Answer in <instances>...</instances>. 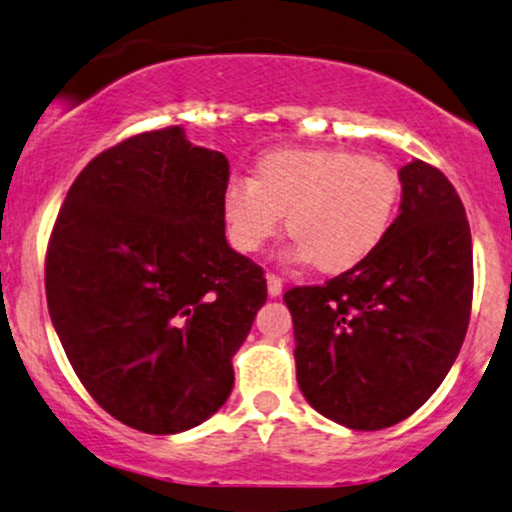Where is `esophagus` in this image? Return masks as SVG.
I'll list each match as a JSON object with an SVG mask.
<instances>
[{
    "label": "esophagus",
    "mask_w": 512,
    "mask_h": 512,
    "mask_svg": "<svg viewBox=\"0 0 512 512\" xmlns=\"http://www.w3.org/2000/svg\"><path fill=\"white\" fill-rule=\"evenodd\" d=\"M281 289H284V284H281L279 276L267 274V291H269V296H272V298L281 296Z\"/></svg>",
    "instance_id": "1"
}]
</instances>
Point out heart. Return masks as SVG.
Returning a JSON list of instances; mask_svg holds the SVG:
<instances>
[{"instance_id": "heart-1", "label": "heart", "mask_w": 512, "mask_h": 512, "mask_svg": "<svg viewBox=\"0 0 512 512\" xmlns=\"http://www.w3.org/2000/svg\"><path fill=\"white\" fill-rule=\"evenodd\" d=\"M399 202V178L387 163L349 149H279L262 156L255 175H233L221 209L233 248L255 255L286 214L293 262L339 274L380 248Z\"/></svg>"}]
</instances>
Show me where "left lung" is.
<instances>
[{
  "label": "left lung",
  "mask_w": 512,
  "mask_h": 512,
  "mask_svg": "<svg viewBox=\"0 0 512 512\" xmlns=\"http://www.w3.org/2000/svg\"><path fill=\"white\" fill-rule=\"evenodd\" d=\"M402 204L380 248L322 286L284 293L310 407L354 431L395 426L455 363L472 313V233L438 168L399 170Z\"/></svg>",
  "instance_id": "obj_1"
}]
</instances>
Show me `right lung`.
<instances>
[{"mask_svg": "<svg viewBox=\"0 0 512 512\" xmlns=\"http://www.w3.org/2000/svg\"><path fill=\"white\" fill-rule=\"evenodd\" d=\"M226 182V156L154 129L93 158L57 214L50 320L88 395L137 431L216 414L267 301L260 264L226 243Z\"/></svg>", "mask_w": 512, "mask_h": 512, "instance_id": "right-lung-1", "label": "right lung"}]
</instances>
